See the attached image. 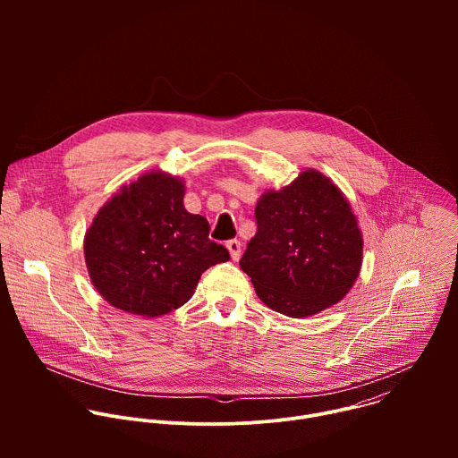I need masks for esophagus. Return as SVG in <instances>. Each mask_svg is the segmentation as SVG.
Listing matches in <instances>:
<instances>
[{
  "instance_id": "esophagus-1",
  "label": "esophagus",
  "mask_w": 458,
  "mask_h": 458,
  "mask_svg": "<svg viewBox=\"0 0 458 458\" xmlns=\"http://www.w3.org/2000/svg\"><path fill=\"white\" fill-rule=\"evenodd\" d=\"M226 248H228V251H230V255H232L233 260H237V259L241 257V248H242V244H241L237 239L228 241V242H226Z\"/></svg>"
}]
</instances>
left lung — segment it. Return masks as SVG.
Listing matches in <instances>:
<instances>
[{"mask_svg": "<svg viewBox=\"0 0 458 458\" xmlns=\"http://www.w3.org/2000/svg\"><path fill=\"white\" fill-rule=\"evenodd\" d=\"M257 232L239 265L268 308L293 317L339 302L362 263V237L341 190L315 170L255 207Z\"/></svg>", "mask_w": 458, "mask_h": 458, "instance_id": "1", "label": "left lung"}]
</instances>
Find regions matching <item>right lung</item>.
<instances>
[{
	"mask_svg": "<svg viewBox=\"0 0 458 458\" xmlns=\"http://www.w3.org/2000/svg\"><path fill=\"white\" fill-rule=\"evenodd\" d=\"M177 177H140L98 212L85 235V260L98 292L115 308L156 317L182 306L201 276L230 259L208 239L201 216L186 212Z\"/></svg>",
	"mask_w": 458,
	"mask_h": 458,
	"instance_id": "obj_1",
	"label": "right lung"
}]
</instances>
